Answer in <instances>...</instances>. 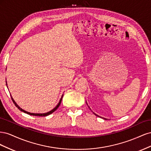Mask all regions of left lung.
<instances>
[{
	"label": "left lung",
	"instance_id": "obj_1",
	"mask_svg": "<svg viewBox=\"0 0 151 151\" xmlns=\"http://www.w3.org/2000/svg\"><path fill=\"white\" fill-rule=\"evenodd\" d=\"M94 114H95V113H94ZM95 115H96V116H98V115H96V114H95ZM104 119H105V118H104Z\"/></svg>",
	"mask_w": 151,
	"mask_h": 151
}]
</instances>
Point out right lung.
<instances>
[{
    "label": "right lung",
    "instance_id": "right-lung-1",
    "mask_svg": "<svg viewBox=\"0 0 151 151\" xmlns=\"http://www.w3.org/2000/svg\"><path fill=\"white\" fill-rule=\"evenodd\" d=\"M6 85H7V83H6ZM62 98H63V95H62V98H61V99H60V101H59V103H58V104L57 105L56 107H55V108H54L52 109V110L50 111H48V112H47V113H29V112H28V111H24V109H22V108H20L19 106H18V105L16 104V103L14 101V100L13 99V98H12V96H11V99H12V101H13L14 104H15V106H16L18 109H19L20 111H23L24 113H26L28 114V115H30L38 116H45L49 115H50V114H52L53 112H54V111H55V110H57V109L58 108V106H60V103H61Z\"/></svg>",
    "mask_w": 151,
    "mask_h": 151
}]
</instances>
